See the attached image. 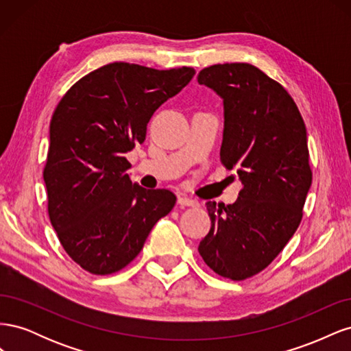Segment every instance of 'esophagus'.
Instances as JSON below:
<instances>
[{
	"label": "esophagus",
	"mask_w": 351,
	"mask_h": 351,
	"mask_svg": "<svg viewBox=\"0 0 351 351\" xmlns=\"http://www.w3.org/2000/svg\"><path fill=\"white\" fill-rule=\"evenodd\" d=\"M178 205L180 206H199V202L195 200V199H190V197H186V196H178Z\"/></svg>",
	"instance_id": "obj_1"
}]
</instances>
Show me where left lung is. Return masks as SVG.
Returning <instances> with one entry per match:
<instances>
[{
  "instance_id": "1",
  "label": "left lung",
  "mask_w": 351,
  "mask_h": 351,
  "mask_svg": "<svg viewBox=\"0 0 351 351\" xmlns=\"http://www.w3.org/2000/svg\"><path fill=\"white\" fill-rule=\"evenodd\" d=\"M200 84L224 99L221 162L237 168L236 204L206 202L210 230L199 244L208 267L243 281L263 271L299 228L312 184L306 125L281 84L249 62L200 70Z\"/></svg>"
}]
</instances>
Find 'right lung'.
Instances as JSON below:
<instances>
[{
    "instance_id": "obj_1",
    "label": "right lung",
    "mask_w": 351,
    "mask_h": 351,
    "mask_svg": "<svg viewBox=\"0 0 351 351\" xmlns=\"http://www.w3.org/2000/svg\"><path fill=\"white\" fill-rule=\"evenodd\" d=\"M195 73L111 62L77 80L58 102L44 168L48 215L61 246L84 271L110 275L127 267L174 208L169 190L132 183L124 154L145 142L154 112Z\"/></svg>"
}]
</instances>
